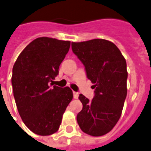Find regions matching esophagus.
Here are the masks:
<instances>
[{"mask_svg": "<svg viewBox=\"0 0 151 151\" xmlns=\"http://www.w3.org/2000/svg\"><path fill=\"white\" fill-rule=\"evenodd\" d=\"M78 93L77 92H73V98H75V99H78Z\"/></svg>", "mask_w": 151, "mask_h": 151, "instance_id": "obj_1", "label": "esophagus"}]
</instances>
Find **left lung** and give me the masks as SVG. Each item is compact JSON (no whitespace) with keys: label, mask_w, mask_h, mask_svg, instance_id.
Wrapping results in <instances>:
<instances>
[{"label":"left lung","mask_w":151,"mask_h":151,"mask_svg":"<svg viewBox=\"0 0 151 151\" xmlns=\"http://www.w3.org/2000/svg\"><path fill=\"white\" fill-rule=\"evenodd\" d=\"M72 50L85 65L95 89L92 101L79 95L83 107L77 121L87 134L102 136L121 117L127 94V61L115 45L105 39L72 42Z\"/></svg>","instance_id":"1"}]
</instances>
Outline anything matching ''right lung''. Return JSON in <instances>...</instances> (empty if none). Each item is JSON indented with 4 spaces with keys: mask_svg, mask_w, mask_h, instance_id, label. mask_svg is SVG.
I'll return each instance as SVG.
<instances>
[{
    "mask_svg": "<svg viewBox=\"0 0 151 151\" xmlns=\"http://www.w3.org/2000/svg\"><path fill=\"white\" fill-rule=\"evenodd\" d=\"M70 47L69 41L38 37L24 48L14 63L12 86L17 108L24 125L36 134L57 132L72 101L70 87L53 84Z\"/></svg>",
    "mask_w": 151,
    "mask_h": 151,
    "instance_id": "1",
    "label": "right lung"
}]
</instances>
